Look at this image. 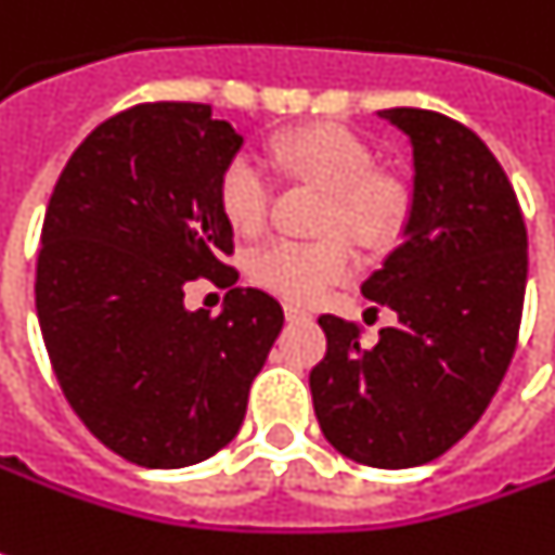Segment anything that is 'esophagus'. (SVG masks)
I'll list each match as a JSON object with an SVG mask.
<instances>
[{
    "label": "esophagus",
    "mask_w": 555,
    "mask_h": 555,
    "mask_svg": "<svg viewBox=\"0 0 555 555\" xmlns=\"http://www.w3.org/2000/svg\"><path fill=\"white\" fill-rule=\"evenodd\" d=\"M284 314H286V321L289 323H302V321H311V314L305 311L302 305H293V302H286L284 305Z\"/></svg>",
    "instance_id": "1"
}]
</instances>
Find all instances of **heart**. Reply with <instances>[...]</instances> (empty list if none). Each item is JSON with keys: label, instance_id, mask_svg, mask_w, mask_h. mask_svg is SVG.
<instances>
[{"label": "heart", "instance_id": "b5f03b06", "mask_svg": "<svg viewBox=\"0 0 555 555\" xmlns=\"http://www.w3.org/2000/svg\"><path fill=\"white\" fill-rule=\"evenodd\" d=\"M271 155L286 177L326 192L321 229L330 234L314 241L274 237L262 244L250 256V278L284 299L314 302L354 271V247L340 233L351 234L363 247H385L406 222L409 195L400 180L375 173L373 149L336 125L284 133ZM217 198L222 217L237 234L256 237L269 225L271 180L250 155H234L222 167Z\"/></svg>", "mask_w": 555, "mask_h": 555}]
</instances>
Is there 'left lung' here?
Here are the masks:
<instances>
[{"label":"left lung","instance_id":"8db88e82","mask_svg":"<svg viewBox=\"0 0 555 555\" xmlns=\"http://www.w3.org/2000/svg\"><path fill=\"white\" fill-rule=\"evenodd\" d=\"M412 143V210L400 247L363 284L397 311L373 348L323 314L314 415L345 459L400 470L440 459L477 425L516 351L529 237L504 167L455 118L382 109Z\"/></svg>","mask_w":555,"mask_h":555}]
</instances>
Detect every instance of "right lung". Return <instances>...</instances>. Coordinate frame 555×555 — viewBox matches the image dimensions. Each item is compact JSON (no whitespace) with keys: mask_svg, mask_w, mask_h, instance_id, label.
Here are the masks:
<instances>
[{"mask_svg":"<svg viewBox=\"0 0 555 555\" xmlns=\"http://www.w3.org/2000/svg\"><path fill=\"white\" fill-rule=\"evenodd\" d=\"M244 137L207 103H140L96 125L51 192L36 314L63 397L115 455L189 467L241 430L284 308L234 286L222 314L185 284L232 286L217 182Z\"/></svg>","mask_w":555,"mask_h":555,"instance_id":"1","label":"right lung"}]
</instances>
